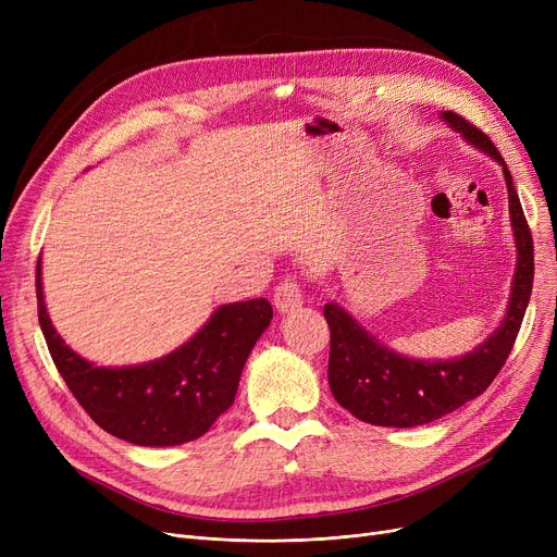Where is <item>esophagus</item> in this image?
I'll use <instances>...</instances> for the list:
<instances>
[{"mask_svg": "<svg viewBox=\"0 0 557 557\" xmlns=\"http://www.w3.org/2000/svg\"><path fill=\"white\" fill-rule=\"evenodd\" d=\"M275 307L280 313H290L302 307V286L296 277H284L273 294Z\"/></svg>", "mask_w": 557, "mask_h": 557, "instance_id": "34e87169", "label": "esophagus"}]
</instances>
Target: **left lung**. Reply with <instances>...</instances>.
<instances>
[{
  "instance_id": "obj_1",
  "label": "left lung",
  "mask_w": 557,
  "mask_h": 557,
  "mask_svg": "<svg viewBox=\"0 0 557 557\" xmlns=\"http://www.w3.org/2000/svg\"><path fill=\"white\" fill-rule=\"evenodd\" d=\"M465 141L476 146L504 169L517 267L502 325L472 352L454 359L424 361L401 357L366 332L341 305L327 302L323 313L332 332L327 379L334 399L355 418L376 426L411 429L443 418L479 397L504 368L533 290V237L525 223L512 175L492 139L447 110L441 114Z\"/></svg>"
}]
</instances>
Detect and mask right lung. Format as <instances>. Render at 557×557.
I'll return each mask as SVG.
<instances>
[{
	"instance_id": "obj_1",
	"label": "right lung",
	"mask_w": 557,
	"mask_h": 557,
	"mask_svg": "<svg viewBox=\"0 0 557 557\" xmlns=\"http://www.w3.org/2000/svg\"><path fill=\"white\" fill-rule=\"evenodd\" d=\"M38 259V320L67 388L103 431L131 445L173 447L196 441L223 416L257 338L271 325L267 298L221 305L185 345L149 363L95 366L51 325Z\"/></svg>"
}]
</instances>
